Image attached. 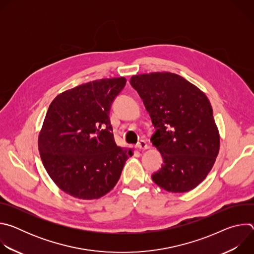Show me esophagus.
I'll return each mask as SVG.
<instances>
[{
	"label": "esophagus",
	"instance_id": "esophagus-1",
	"mask_svg": "<svg viewBox=\"0 0 254 254\" xmlns=\"http://www.w3.org/2000/svg\"><path fill=\"white\" fill-rule=\"evenodd\" d=\"M136 148H137L138 150L144 151V150H148V149H149V146H148V143H147L146 140H139V141L137 142V144H136Z\"/></svg>",
	"mask_w": 254,
	"mask_h": 254
}]
</instances>
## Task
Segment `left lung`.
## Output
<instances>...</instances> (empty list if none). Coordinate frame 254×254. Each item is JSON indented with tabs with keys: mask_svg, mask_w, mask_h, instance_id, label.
Listing matches in <instances>:
<instances>
[{
	"mask_svg": "<svg viewBox=\"0 0 254 254\" xmlns=\"http://www.w3.org/2000/svg\"><path fill=\"white\" fill-rule=\"evenodd\" d=\"M130 84L157 128L151 141L164 164L153 181L172 193L195 189L213 168L220 149L209 99L196 85L171 72L133 75Z\"/></svg>",
	"mask_w": 254,
	"mask_h": 254,
	"instance_id": "8db88e82",
	"label": "left lung"
}]
</instances>
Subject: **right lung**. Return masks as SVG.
Instances as JSON below:
<instances>
[{"mask_svg": "<svg viewBox=\"0 0 254 254\" xmlns=\"http://www.w3.org/2000/svg\"><path fill=\"white\" fill-rule=\"evenodd\" d=\"M125 77L103 78L58 94L38 135L40 157L49 177L66 194L99 199L117 185L132 150L116 143L110 120Z\"/></svg>", "mask_w": 254, "mask_h": 254, "instance_id": "right-lung-1", "label": "right lung"}]
</instances>
